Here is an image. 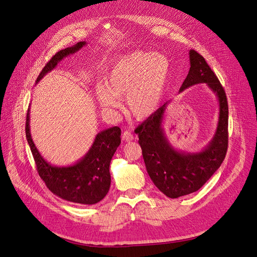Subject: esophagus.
<instances>
[{"mask_svg":"<svg viewBox=\"0 0 257 257\" xmlns=\"http://www.w3.org/2000/svg\"><path fill=\"white\" fill-rule=\"evenodd\" d=\"M121 139H123L124 142H127V143L132 142L133 141V136H132V133L130 131L126 130V131H124L123 134H121Z\"/></svg>","mask_w":257,"mask_h":257,"instance_id":"obj_1","label":"esophagus"}]
</instances>
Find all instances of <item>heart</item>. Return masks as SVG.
Returning a JSON list of instances; mask_svg holds the SVG:
<instances>
[{
  "label": "heart",
  "mask_w": 257,
  "mask_h": 257,
  "mask_svg": "<svg viewBox=\"0 0 257 257\" xmlns=\"http://www.w3.org/2000/svg\"><path fill=\"white\" fill-rule=\"evenodd\" d=\"M170 76V62L154 52L134 51L116 59L98 84L96 97L105 110L121 107L127 97L129 112L139 119L152 116L164 99Z\"/></svg>",
  "instance_id": "heart-1"
}]
</instances>
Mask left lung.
Masks as SVG:
<instances>
[{
	"label": "left lung",
	"instance_id": "obj_1",
	"mask_svg": "<svg viewBox=\"0 0 257 257\" xmlns=\"http://www.w3.org/2000/svg\"><path fill=\"white\" fill-rule=\"evenodd\" d=\"M190 71L179 89L205 83L219 103L218 125L210 142L198 152H185L175 148L164 128L166 102L136 132L148 174L158 190L167 197L176 199L197 192L217 171L225 158L228 146V104L226 93L209 65L194 50H190Z\"/></svg>",
	"mask_w": 257,
	"mask_h": 257
}]
</instances>
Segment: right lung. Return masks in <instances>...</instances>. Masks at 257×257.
Wrapping results in <instances>:
<instances>
[{
    "instance_id": "add662e5",
    "label": "right lung",
    "mask_w": 257,
    "mask_h": 257,
    "mask_svg": "<svg viewBox=\"0 0 257 257\" xmlns=\"http://www.w3.org/2000/svg\"><path fill=\"white\" fill-rule=\"evenodd\" d=\"M86 42L59 51L46 64L37 77L36 84L67 56L80 51ZM26 138L28 141L40 178L59 198L82 205H92L104 199L109 191L110 161L120 144V129L116 126L100 131L83 157L70 166H53L39 153L30 130V108L26 118Z\"/></svg>"
}]
</instances>
